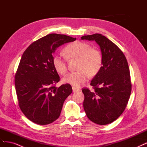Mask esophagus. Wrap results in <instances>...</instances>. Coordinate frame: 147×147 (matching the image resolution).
<instances>
[{"mask_svg":"<svg viewBox=\"0 0 147 147\" xmlns=\"http://www.w3.org/2000/svg\"><path fill=\"white\" fill-rule=\"evenodd\" d=\"M72 90H73V92H77V91H80V89L78 88L73 86V87H72Z\"/></svg>","mask_w":147,"mask_h":147,"instance_id":"esophagus-1","label":"esophagus"}]
</instances>
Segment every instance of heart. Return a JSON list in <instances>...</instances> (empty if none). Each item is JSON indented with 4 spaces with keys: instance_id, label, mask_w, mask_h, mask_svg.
Returning a JSON list of instances; mask_svg holds the SVG:
<instances>
[{
    "instance_id": "obj_1",
    "label": "heart",
    "mask_w": 147,
    "mask_h": 147,
    "mask_svg": "<svg viewBox=\"0 0 147 147\" xmlns=\"http://www.w3.org/2000/svg\"><path fill=\"white\" fill-rule=\"evenodd\" d=\"M64 51L68 59L78 58V70L72 72L64 78L63 81L75 86H79L85 82L91 75L96 74L102 65V58L100 52L92 48L88 43L75 42L66 46ZM53 65L57 72L64 75L67 72V60L61 55L53 57Z\"/></svg>"
}]
</instances>
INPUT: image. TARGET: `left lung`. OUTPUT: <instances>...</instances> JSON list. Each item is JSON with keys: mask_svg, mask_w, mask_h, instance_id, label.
I'll list each match as a JSON object with an SVG mask.
<instances>
[{"mask_svg": "<svg viewBox=\"0 0 147 147\" xmlns=\"http://www.w3.org/2000/svg\"><path fill=\"white\" fill-rule=\"evenodd\" d=\"M81 38L95 40L102 56V65L90 83L93 90L82 89L84 110L91 121L105 125L123 113L129 99L132 84L127 61L123 51L102 34L84 35Z\"/></svg>", "mask_w": 147, "mask_h": 147, "instance_id": "obj_1", "label": "left lung"}]
</instances>
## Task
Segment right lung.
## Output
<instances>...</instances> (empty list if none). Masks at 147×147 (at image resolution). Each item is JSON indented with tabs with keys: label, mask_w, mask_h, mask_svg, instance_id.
Returning a JSON list of instances; mask_svg holds the SVG:
<instances>
[{
	"label": "right lung",
	"mask_w": 147,
	"mask_h": 147,
	"mask_svg": "<svg viewBox=\"0 0 147 147\" xmlns=\"http://www.w3.org/2000/svg\"><path fill=\"white\" fill-rule=\"evenodd\" d=\"M76 38L50 34L34 42L22 56L15 76L18 105L30 121L40 125L55 121L60 116L65 99L72 92L70 84H55L60 80L53 65L57 48Z\"/></svg>",
	"instance_id": "obj_1"
}]
</instances>
